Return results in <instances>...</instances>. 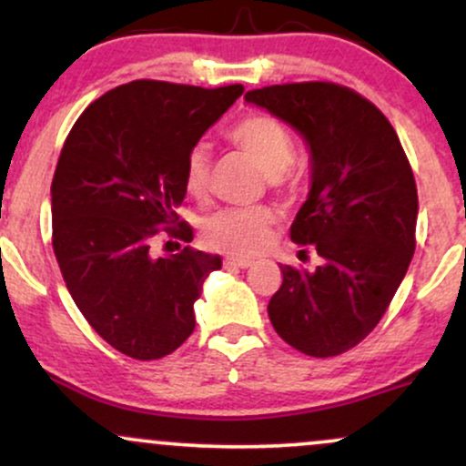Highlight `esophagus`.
Segmentation results:
<instances>
[{"mask_svg": "<svg viewBox=\"0 0 466 466\" xmlns=\"http://www.w3.org/2000/svg\"><path fill=\"white\" fill-rule=\"evenodd\" d=\"M228 267H240V269H248V267H251V263L254 260L251 258H245V256H228L226 260H223Z\"/></svg>", "mask_w": 466, "mask_h": 466, "instance_id": "1", "label": "esophagus"}]
</instances>
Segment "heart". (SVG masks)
Returning a JSON list of instances; mask_svg holds the SVG:
<instances>
[{
    "mask_svg": "<svg viewBox=\"0 0 466 466\" xmlns=\"http://www.w3.org/2000/svg\"><path fill=\"white\" fill-rule=\"evenodd\" d=\"M226 137L265 170V181L271 190L291 192L296 188V175L291 170L296 144L280 120L267 114H248L229 127ZM184 186L195 199H206L210 190V155L201 144L186 155ZM271 226L274 212L267 206L228 208L203 226V240L212 249L251 256L265 248Z\"/></svg>",
    "mask_w": 466,
    "mask_h": 466,
    "instance_id": "heart-1",
    "label": "heart"
}]
</instances>
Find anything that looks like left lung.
<instances>
[{
  "label": "left lung",
  "instance_id": "8db88e82",
  "mask_svg": "<svg viewBox=\"0 0 466 466\" xmlns=\"http://www.w3.org/2000/svg\"><path fill=\"white\" fill-rule=\"evenodd\" d=\"M245 100L300 131L313 157L291 240L300 258L311 249L319 265H282L267 313L296 350L341 355L381 322L414 256L419 195L410 159L379 106L344 85H269Z\"/></svg>",
  "mask_w": 466,
  "mask_h": 466
}]
</instances>
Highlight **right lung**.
I'll list each match as a JSON object with an SVG mask.
<instances>
[{"label": "right lung", "instance_id": "add662e5", "mask_svg": "<svg viewBox=\"0 0 466 466\" xmlns=\"http://www.w3.org/2000/svg\"><path fill=\"white\" fill-rule=\"evenodd\" d=\"M240 94L243 85L131 80L94 100L66 137L52 248L78 311L122 355L162 360L195 330V302L221 256L186 245L155 258L151 248L157 237L192 240L177 215L184 159Z\"/></svg>", "mask_w": 466, "mask_h": 466}]
</instances>
